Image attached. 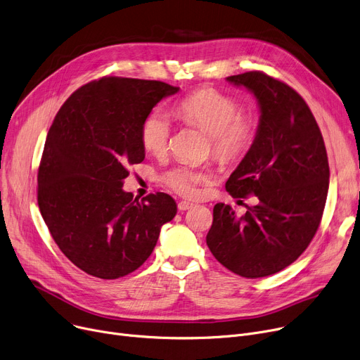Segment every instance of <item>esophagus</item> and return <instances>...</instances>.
I'll use <instances>...</instances> for the list:
<instances>
[{"label":"esophagus","instance_id":"esophagus-1","mask_svg":"<svg viewBox=\"0 0 360 360\" xmlns=\"http://www.w3.org/2000/svg\"><path fill=\"white\" fill-rule=\"evenodd\" d=\"M193 205L194 204L190 202V201H179L178 202V209H179V212H185V210H190Z\"/></svg>","mask_w":360,"mask_h":360}]
</instances>
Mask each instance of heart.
I'll return each instance as SVG.
<instances>
[{
	"label": "heart",
	"instance_id": "b5f03b06",
	"mask_svg": "<svg viewBox=\"0 0 360 360\" xmlns=\"http://www.w3.org/2000/svg\"><path fill=\"white\" fill-rule=\"evenodd\" d=\"M175 117L210 134L213 155L221 163L242 159L254 144L258 121L252 112L240 110V103L216 89H201L172 106ZM172 136V121L167 112L156 108L147 113L140 127L143 148L162 156ZM209 172L191 165H176L160 175V182L184 197H194Z\"/></svg>",
	"mask_w": 360,
	"mask_h": 360
}]
</instances>
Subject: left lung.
Masks as SVG:
<instances>
[{
  "label": "left lung",
  "instance_id": "left-lung-1",
  "mask_svg": "<svg viewBox=\"0 0 360 360\" xmlns=\"http://www.w3.org/2000/svg\"><path fill=\"white\" fill-rule=\"evenodd\" d=\"M257 98L254 144L226 182L233 198L257 204L236 219L219 202L207 245L228 270L247 278L286 269L315 236L328 193L330 167L323 134L307 102L290 86L261 71L226 79Z\"/></svg>",
  "mask_w": 360,
  "mask_h": 360
}]
</instances>
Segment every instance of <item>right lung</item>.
Returning a JSON list of instances; mask_svg holds the SVG:
<instances>
[{"label": "right lung", "instance_id": "add662e5", "mask_svg": "<svg viewBox=\"0 0 360 360\" xmlns=\"http://www.w3.org/2000/svg\"><path fill=\"white\" fill-rule=\"evenodd\" d=\"M179 87L102 77L75 90L48 131L37 170V204L63 254L84 273L118 278L153 252L176 214L169 194L141 201L122 190L128 166L144 160L140 127Z\"/></svg>", "mask_w": 360, "mask_h": 360}]
</instances>
